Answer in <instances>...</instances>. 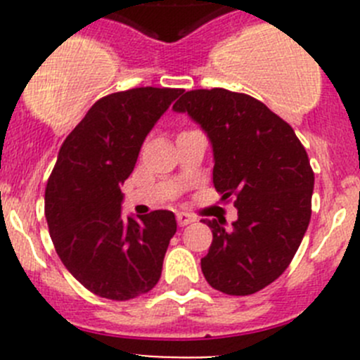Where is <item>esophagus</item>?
<instances>
[{"mask_svg": "<svg viewBox=\"0 0 360 360\" xmlns=\"http://www.w3.org/2000/svg\"><path fill=\"white\" fill-rule=\"evenodd\" d=\"M176 219H177V224H179V226H186V224L193 223L195 217L190 216V214H186V212H177Z\"/></svg>", "mask_w": 360, "mask_h": 360, "instance_id": "obj_1", "label": "esophagus"}]
</instances>
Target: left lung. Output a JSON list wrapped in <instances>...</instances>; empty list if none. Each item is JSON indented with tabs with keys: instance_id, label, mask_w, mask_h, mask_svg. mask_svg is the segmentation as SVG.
<instances>
[{
	"instance_id": "1",
	"label": "left lung",
	"mask_w": 360,
	"mask_h": 360,
	"mask_svg": "<svg viewBox=\"0 0 360 360\" xmlns=\"http://www.w3.org/2000/svg\"><path fill=\"white\" fill-rule=\"evenodd\" d=\"M174 110L188 112L212 143V181L238 209L233 228L203 219L212 244L202 257L205 281L231 296L254 294L291 264L311 216L314 170L288 122L248 94L190 90Z\"/></svg>"
}]
</instances>
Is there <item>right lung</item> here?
I'll use <instances>...</instances> for the list:
<instances>
[{
	"label": "right lung",
	"instance_id": "1",
	"mask_svg": "<svg viewBox=\"0 0 360 360\" xmlns=\"http://www.w3.org/2000/svg\"><path fill=\"white\" fill-rule=\"evenodd\" d=\"M183 89L139 86L104 96L63 143L45 188V217L69 274L115 301L146 294L177 230L170 210L122 217L120 184L144 139Z\"/></svg>",
	"mask_w": 360,
	"mask_h": 360
}]
</instances>
